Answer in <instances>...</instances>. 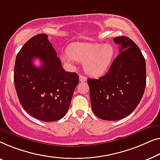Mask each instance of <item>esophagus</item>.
<instances>
[{"label": "esophagus", "instance_id": "34e87169", "mask_svg": "<svg viewBox=\"0 0 160 160\" xmlns=\"http://www.w3.org/2000/svg\"><path fill=\"white\" fill-rule=\"evenodd\" d=\"M79 79H80V81H81V82H85V81L87 80V78L85 77V76L80 75V77H79Z\"/></svg>", "mask_w": 160, "mask_h": 160}]
</instances>
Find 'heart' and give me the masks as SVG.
<instances>
[{
  "instance_id": "obj_1",
  "label": "heart",
  "mask_w": 160,
  "mask_h": 160,
  "mask_svg": "<svg viewBox=\"0 0 160 160\" xmlns=\"http://www.w3.org/2000/svg\"><path fill=\"white\" fill-rule=\"evenodd\" d=\"M115 49L111 44L75 42L67 49V53L61 58L65 63L84 62L85 71L93 77L104 74L111 65Z\"/></svg>"
}]
</instances>
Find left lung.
<instances>
[{"mask_svg": "<svg viewBox=\"0 0 160 160\" xmlns=\"http://www.w3.org/2000/svg\"><path fill=\"white\" fill-rule=\"evenodd\" d=\"M120 53L99 79L88 80L94 114L104 120H118L129 115L141 102L147 84L145 58L128 37L114 38Z\"/></svg>", "mask_w": 160, "mask_h": 160, "instance_id": "obj_1", "label": "left lung"}]
</instances>
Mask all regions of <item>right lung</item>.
<instances>
[{
	"instance_id": "add662e5",
	"label": "right lung",
	"mask_w": 160,
	"mask_h": 160,
	"mask_svg": "<svg viewBox=\"0 0 160 160\" xmlns=\"http://www.w3.org/2000/svg\"><path fill=\"white\" fill-rule=\"evenodd\" d=\"M39 58L40 68L33 64ZM14 85L19 102L29 114L45 122L57 121L68 111L79 76L65 72L46 34L30 38L17 53Z\"/></svg>"
}]
</instances>
